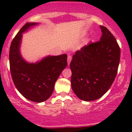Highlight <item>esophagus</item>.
<instances>
[{
  "mask_svg": "<svg viewBox=\"0 0 132 132\" xmlns=\"http://www.w3.org/2000/svg\"><path fill=\"white\" fill-rule=\"evenodd\" d=\"M71 61V56H68V64L69 65L70 64V62Z\"/></svg>",
  "mask_w": 132,
  "mask_h": 132,
  "instance_id": "obj_1",
  "label": "esophagus"
}]
</instances>
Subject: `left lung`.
<instances>
[{
  "label": "left lung",
  "mask_w": 132,
  "mask_h": 132,
  "mask_svg": "<svg viewBox=\"0 0 132 132\" xmlns=\"http://www.w3.org/2000/svg\"><path fill=\"white\" fill-rule=\"evenodd\" d=\"M100 28L102 33L100 41L76 51L70 63L71 87L84 101H94L105 94L117 73L120 47L109 30Z\"/></svg>",
  "instance_id": "left-lung-1"
}]
</instances>
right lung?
<instances>
[{"instance_id":"add662e5","label":"right lung","mask_w":132,"mask_h":132,"mask_svg":"<svg viewBox=\"0 0 132 132\" xmlns=\"http://www.w3.org/2000/svg\"><path fill=\"white\" fill-rule=\"evenodd\" d=\"M38 23H27L12 42L9 62L12 78L16 88L24 97L35 102H42L51 96L54 84L68 65L67 54L48 56L35 63H29L20 53L22 33Z\"/></svg>"}]
</instances>
